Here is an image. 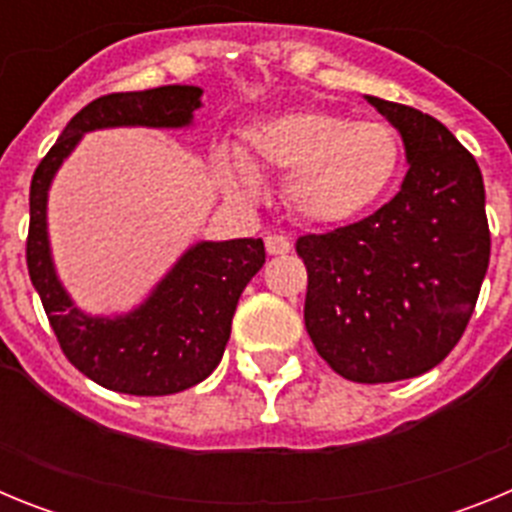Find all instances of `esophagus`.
<instances>
[{
    "mask_svg": "<svg viewBox=\"0 0 512 512\" xmlns=\"http://www.w3.org/2000/svg\"><path fill=\"white\" fill-rule=\"evenodd\" d=\"M292 251V243L284 235H266V253L269 256H282V253Z\"/></svg>",
    "mask_w": 512,
    "mask_h": 512,
    "instance_id": "esophagus-1",
    "label": "esophagus"
}]
</instances>
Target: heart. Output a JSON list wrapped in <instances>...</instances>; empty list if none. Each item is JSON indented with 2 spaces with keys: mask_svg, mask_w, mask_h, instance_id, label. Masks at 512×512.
<instances>
[{
  "mask_svg": "<svg viewBox=\"0 0 512 512\" xmlns=\"http://www.w3.org/2000/svg\"><path fill=\"white\" fill-rule=\"evenodd\" d=\"M248 158L223 151L217 171L230 192L259 189L256 171L284 176V202L312 225L346 223L366 212L395 182L400 140L382 120H351L341 112L297 110L253 125Z\"/></svg>",
  "mask_w": 512,
  "mask_h": 512,
  "instance_id": "heart-1",
  "label": "heart"
}]
</instances>
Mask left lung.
<instances>
[{"instance_id": "left-lung-1", "label": "left lung", "mask_w": 512, "mask_h": 512, "mask_svg": "<svg viewBox=\"0 0 512 512\" xmlns=\"http://www.w3.org/2000/svg\"><path fill=\"white\" fill-rule=\"evenodd\" d=\"M400 130L408 174L374 215L297 238L305 328L318 354L359 384L420 377L467 330L490 264L485 182L436 117L366 97Z\"/></svg>"}]
</instances>
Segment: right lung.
I'll use <instances>...</instances> for the list:
<instances>
[{
  "mask_svg": "<svg viewBox=\"0 0 512 512\" xmlns=\"http://www.w3.org/2000/svg\"><path fill=\"white\" fill-rule=\"evenodd\" d=\"M200 87L117 92L94 99L58 135L30 182L27 271L66 359L84 377L122 395H174L215 372L228 346L238 297L264 266L261 238L202 241L189 248L138 310L92 318L71 302L51 261L45 202L63 158L99 128H184L200 107Z\"/></svg>",
  "mask_w": 512,
  "mask_h": 512,
  "instance_id": "obj_1",
  "label": "right lung"
}]
</instances>
